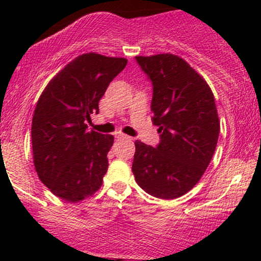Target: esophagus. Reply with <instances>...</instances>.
I'll use <instances>...</instances> for the list:
<instances>
[{"mask_svg":"<svg viewBox=\"0 0 261 261\" xmlns=\"http://www.w3.org/2000/svg\"><path fill=\"white\" fill-rule=\"evenodd\" d=\"M116 137H118V139H122V140H133L131 139L130 136H127V135H125V134H121V133H118L115 135Z\"/></svg>","mask_w":261,"mask_h":261,"instance_id":"esophagus-1","label":"esophagus"}]
</instances>
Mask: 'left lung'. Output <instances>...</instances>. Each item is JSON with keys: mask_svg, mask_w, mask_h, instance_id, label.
<instances>
[{"mask_svg": "<svg viewBox=\"0 0 261 261\" xmlns=\"http://www.w3.org/2000/svg\"><path fill=\"white\" fill-rule=\"evenodd\" d=\"M152 83L155 147L137 140L133 173L149 195L176 199L200 180L216 149L220 121L211 89L184 60L172 54L136 56Z\"/></svg>", "mask_w": 261, "mask_h": 261, "instance_id": "obj_1", "label": "left lung"}]
</instances>
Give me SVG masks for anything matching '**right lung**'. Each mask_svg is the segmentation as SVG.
<instances>
[{"mask_svg": "<svg viewBox=\"0 0 261 261\" xmlns=\"http://www.w3.org/2000/svg\"><path fill=\"white\" fill-rule=\"evenodd\" d=\"M126 59L83 54L44 89L32 121V146L39 178L68 202L93 195L108 170L114 137L87 130L100 98L125 68Z\"/></svg>", "mask_w": 261, "mask_h": 261, "instance_id": "add662e5", "label": "right lung"}]
</instances>
